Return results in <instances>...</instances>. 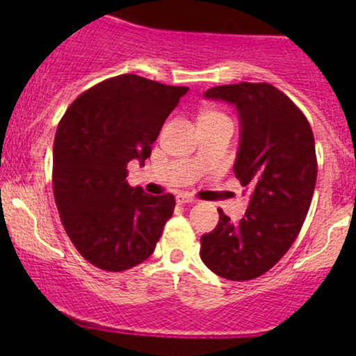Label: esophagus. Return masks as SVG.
<instances>
[{
	"instance_id": "34e87169",
	"label": "esophagus",
	"mask_w": 356,
	"mask_h": 356,
	"mask_svg": "<svg viewBox=\"0 0 356 356\" xmlns=\"http://www.w3.org/2000/svg\"><path fill=\"white\" fill-rule=\"evenodd\" d=\"M177 202H179V204H195V202H197V199L191 197V195L179 194V195H177Z\"/></svg>"
}]
</instances>
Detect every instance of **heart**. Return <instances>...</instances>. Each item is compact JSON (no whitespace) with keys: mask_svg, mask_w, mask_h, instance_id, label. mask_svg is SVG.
<instances>
[{"mask_svg":"<svg viewBox=\"0 0 356 356\" xmlns=\"http://www.w3.org/2000/svg\"><path fill=\"white\" fill-rule=\"evenodd\" d=\"M214 117H224V115H220V113H216V112H211V113H206L202 118H214Z\"/></svg>","mask_w":356,"mask_h":356,"instance_id":"1","label":"heart"}]
</instances>
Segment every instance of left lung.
Instances as JSON below:
<instances>
[{"label": "left lung", "mask_w": 356, "mask_h": 356, "mask_svg": "<svg viewBox=\"0 0 356 356\" xmlns=\"http://www.w3.org/2000/svg\"><path fill=\"white\" fill-rule=\"evenodd\" d=\"M204 97L238 108L234 174L251 197L239 222L218 209V226L201 238V259L224 280H254L286 254L308 214L318 172L313 130L269 83L219 85Z\"/></svg>", "instance_id": "obj_1"}]
</instances>
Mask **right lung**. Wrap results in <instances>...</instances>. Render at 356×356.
Segmentation results:
<instances>
[{
	"label": "right lung",
	"mask_w": 356,
	"mask_h": 356,
	"mask_svg": "<svg viewBox=\"0 0 356 356\" xmlns=\"http://www.w3.org/2000/svg\"><path fill=\"white\" fill-rule=\"evenodd\" d=\"M187 90L127 73L81 93L60 120L53 194L68 238L93 266L125 271L154 252L175 199L130 187L127 164L144 165Z\"/></svg>",
	"instance_id": "add662e5"
}]
</instances>
